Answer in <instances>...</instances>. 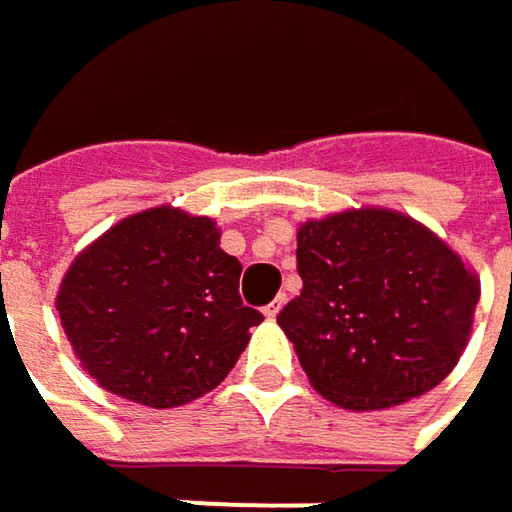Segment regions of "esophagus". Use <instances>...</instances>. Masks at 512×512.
<instances>
[{
    "instance_id": "obj_1",
    "label": "esophagus",
    "mask_w": 512,
    "mask_h": 512,
    "mask_svg": "<svg viewBox=\"0 0 512 512\" xmlns=\"http://www.w3.org/2000/svg\"><path fill=\"white\" fill-rule=\"evenodd\" d=\"M284 302H287V299H284V296H278L275 302H269V304H266V307H263V316H266V319H275V316L281 313V307H284Z\"/></svg>"
}]
</instances>
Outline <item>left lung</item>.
<instances>
[{
    "label": "left lung",
    "instance_id": "8db88e82",
    "mask_svg": "<svg viewBox=\"0 0 512 512\" xmlns=\"http://www.w3.org/2000/svg\"><path fill=\"white\" fill-rule=\"evenodd\" d=\"M296 263L302 293L278 325L328 401L384 410L457 366L481 284L422 222L387 208L310 219Z\"/></svg>",
    "mask_w": 512,
    "mask_h": 512
}]
</instances>
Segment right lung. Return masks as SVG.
Segmentation results:
<instances>
[{
    "instance_id": "1",
    "label": "right lung",
    "mask_w": 512,
    "mask_h": 512,
    "mask_svg": "<svg viewBox=\"0 0 512 512\" xmlns=\"http://www.w3.org/2000/svg\"><path fill=\"white\" fill-rule=\"evenodd\" d=\"M240 272L213 219L163 205L75 257L55 307L102 390L166 410L222 384L263 322L240 299Z\"/></svg>"
}]
</instances>
